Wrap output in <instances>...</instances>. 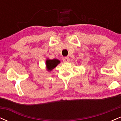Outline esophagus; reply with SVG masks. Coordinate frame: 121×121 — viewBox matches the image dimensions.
<instances>
[{
    "label": "esophagus",
    "instance_id": "34e87169",
    "mask_svg": "<svg viewBox=\"0 0 121 121\" xmlns=\"http://www.w3.org/2000/svg\"><path fill=\"white\" fill-rule=\"evenodd\" d=\"M63 61L64 62H68L69 61V59L68 57H64L63 58Z\"/></svg>",
    "mask_w": 121,
    "mask_h": 121
}]
</instances>
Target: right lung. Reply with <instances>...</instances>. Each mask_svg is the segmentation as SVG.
<instances>
[{"label":"right lung","mask_w":121,"mask_h":121,"mask_svg":"<svg viewBox=\"0 0 121 121\" xmlns=\"http://www.w3.org/2000/svg\"><path fill=\"white\" fill-rule=\"evenodd\" d=\"M60 63V61L57 59L50 60L49 59L46 60V68L48 71H51L53 69L59 64Z\"/></svg>","instance_id":"obj_1"}]
</instances>
